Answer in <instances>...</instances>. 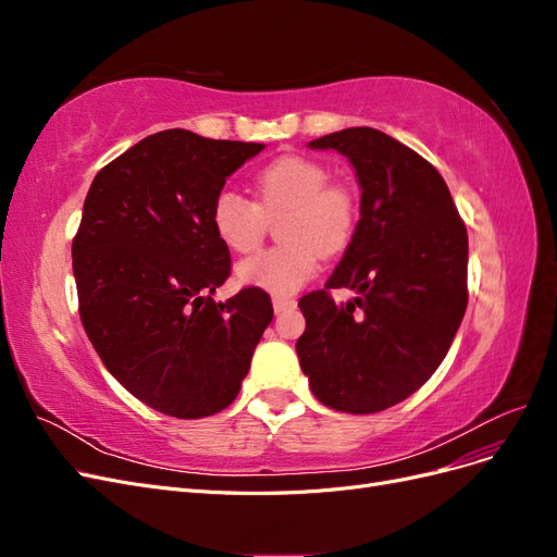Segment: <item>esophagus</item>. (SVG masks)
Returning a JSON list of instances; mask_svg holds the SVG:
<instances>
[{
  "label": "esophagus",
  "instance_id": "obj_1",
  "mask_svg": "<svg viewBox=\"0 0 557 557\" xmlns=\"http://www.w3.org/2000/svg\"><path fill=\"white\" fill-rule=\"evenodd\" d=\"M272 305H274V311H276V313H281V311H288V309H295V305H297V301H295L293 297H281V295H274V299H272Z\"/></svg>",
  "mask_w": 557,
  "mask_h": 557
}]
</instances>
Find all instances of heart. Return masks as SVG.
Listing matches in <instances>:
<instances>
[{"label": "heart", "instance_id": "1", "mask_svg": "<svg viewBox=\"0 0 557 557\" xmlns=\"http://www.w3.org/2000/svg\"><path fill=\"white\" fill-rule=\"evenodd\" d=\"M325 164L305 156L276 158L252 178L256 201L223 188L211 201L215 237L234 252L256 250L269 221L285 213L278 234L285 244L267 248L237 264V281L272 295H290L356 237L360 201L344 181H327Z\"/></svg>", "mask_w": 557, "mask_h": 557}]
</instances>
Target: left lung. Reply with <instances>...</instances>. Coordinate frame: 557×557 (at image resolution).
<instances>
[{
  "instance_id": "left-lung-1",
  "label": "left lung",
  "mask_w": 557,
  "mask_h": 557,
  "mask_svg": "<svg viewBox=\"0 0 557 557\" xmlns=\"http://www.w3.org/2000/svg\"><path fill=\"white\" fill-rule=\"evenodd\" d=\"M348 158L360 221L323 290L299 299L297 339L313 395L344 413H376L413 395L442 364L467 309V227L448 185L416 150L374 127L309 144ZM332 287L357 297L334 306Z\"/></svg>"
}]
</instances>
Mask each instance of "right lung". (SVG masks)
<instances>
[{
    "label": "right lung",
    "instance_id": "add662e5",
    "mask_svg": "<svg viewBox=\"0 0 557 557\" xmlns=\"http://www.w3.org/2000/svg\"><path fill=\"white\" fill-rule=\"evenodd\" d=\"M264 144L164 129L99 172L72 244L78 313L111 376L150 409L205 418L239 395L272 299L213 301L230 250L211 201Z\"/></svg>",
    "mask_w": 557,
    "mask_h": 557
}]
</instances>
